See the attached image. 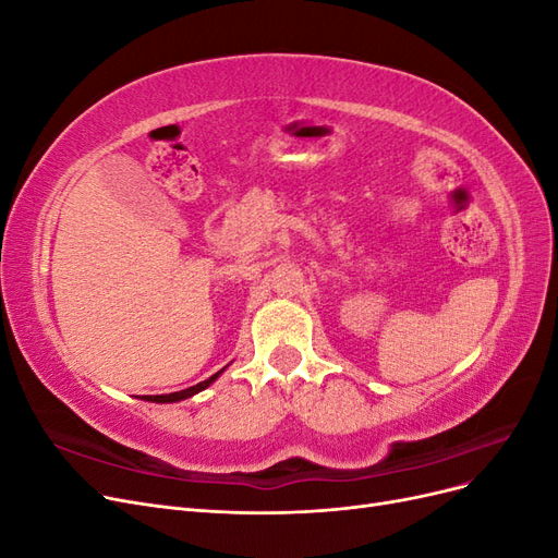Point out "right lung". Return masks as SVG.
<instances>
[{"label": "right lung", "mask_w": 558, "mask_h": 558, "mask_svg": "<svg viewBox=\"0 0 558 558\" xmlns=\"http://www.w3.org/2000/svg\"><path fill=\"white\" fill-rule=\"evenodd\" d=\"M223 369H226V367H223ZM223 369H218L216 375H211V377L205 379V381H199V384H195V386L183 388V391L165 393V396H144V400H150V402H179V400H185V398H191V396H195V393H199V391H205V388H207L209 384H214V381L218 379V375H221Z\"/></svg>", "instance_id": "obj_1"}]
</instances>
